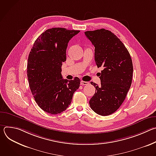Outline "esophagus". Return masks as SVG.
Returning a JSON list of instances; mask_svg holds the SVG:
<instances>
[{
    "mask_svg": "<svg viewBox=\"0 0 156 156\" xmlns=\"http://www.w3.org/2000/svg\"><path fill=\"white\" fill-rule=\"evenodd\" d=\"M80 84H81V85H82V86L87 85V84H89V82H87V81H81V82H80Z\"/></svg>",
    "mask_w": 156,
    "mask_h": 156,
    "instance_id": "34e87169",
    "label": "esophagus"
}]
</instances>
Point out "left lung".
Returning a JSON list of instances; mask_svg holds the SVG:
<instances>
[{
	"mask_svg": "<svg viewBox=\"0 0 156 156\" xmlns=\"http://www.w3.org/2000/svg\"><path fill=\"white\" fill-rule=\"evenodd\" d=\"M95 48L94 59L99 73L101 85L91 82L96 93L90 100L94 112L102 116L114 113L125 99L133 77V63L124 44L111 31L101 29L84 32Z\"/></svg>",
	"mask_w": 156,
	"mask_h": 156,
	"instance_id": "8db88e82",
	"label": "left lung"
}]
</instances>
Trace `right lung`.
<instances>
[{"mask_svg":"<svg viewBox=\"0 0 156 156\" xmlns=\"http://www.w3.org/2000/svg\"><path fill=\"white\" fill-rule=\"evenodd\" d=\"M79 32L48 29L37 38L30 52L27 76L30 90L38 106L49 114H60L67 108L80 87L78 77L69 81L61 74L68 43Z\"/></svg>","mask_w":156,"mask_h":156,"instance_id":"right-lung-1","label":"right lung"}]
</instances>
